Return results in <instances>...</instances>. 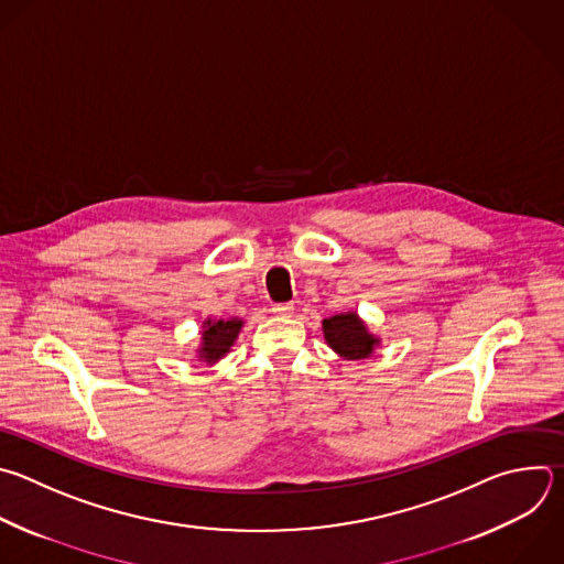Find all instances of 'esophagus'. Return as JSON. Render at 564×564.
Here are the masks:
<instances>
[{"label": "esophagus", "instance_id": "obj_1", "mask_svg": "<svg viewBox=\"0 0 564 564\" xmlns=\"http://www.w3.org/2000/svg\"><path fill=\"white\" fill-rule=\"evenodd\" d=\"M272 312L279 316H292L294 314V303H274Z\"/></svg>", "mask_w": 564, "mask_h": 564}]
</instances>
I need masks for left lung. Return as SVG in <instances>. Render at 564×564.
Returning a JSON list of instances; mask_svg holds the SVG:
<instances>
[{
  "label": "left lung",
  "instance_id": "obj_1",
  "mask_svg": "<svg viewBox=\"0 0 564 564\" xmlns=\"http://www.w3.org/2000/svg\"><path fill=\"white\" fill-rule=\"evenodd\" d=\"M323 338L345 360L369 358L381 345V338L367 329L356 312H340L323 318Z\"/></svg>",
  "mask_w": 564,
  "mask_h": 564
}]
</instances>
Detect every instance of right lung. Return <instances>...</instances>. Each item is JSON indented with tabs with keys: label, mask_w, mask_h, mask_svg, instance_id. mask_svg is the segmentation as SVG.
Returning <instances> with one entry per match:
<instances>
[{
	"label": "right lung",
	"mask_w": 564,
	"mask_h": 564,
	"mask_svg": "<svg viewBox=\"0 0 564 564\" xmlns=\"http://www.w3.org/2000/svg\"><path fill=\"white\" fill-rule=\"evenodd\" d=\"M241 327H243V321L237 318V316H232V318H217V321L208 318L204 323L197 358L208 362V365L219 362L230 351V347L237 343Z\"/></svg>",
	"instance_id": "add662e5"
}]
</instances>
